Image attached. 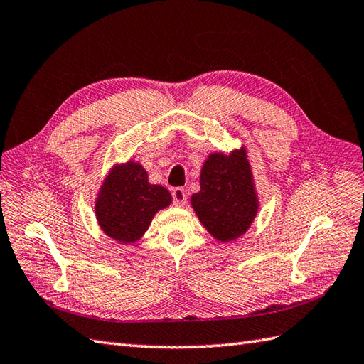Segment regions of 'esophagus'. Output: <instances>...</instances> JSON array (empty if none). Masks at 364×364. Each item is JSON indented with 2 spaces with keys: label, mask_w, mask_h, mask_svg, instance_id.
I'll use <instances>...</instances> for the list:
<instances>
[{
  "label": "esophagus",
  "mask_w": 364,
  "mask_h": 364,
  "mask_svg": "<svg viewBox=\"0 0 364 364\" xmlns=\"http://www.w3.org/2000/svg\"><path fill=\"white\" fill-rule=\"evenodd\" d=\"M173 203L177 207H182L185 205V202H187V191H185L183 188L177 187L173 190Z\"/></svg>",
  "instance_id": "1"
}]
</instances>
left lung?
Here are the masks:
<instances>
[{
	"label": "left lung",
	"instance_id": "left-lung-1",
	"mask_svg": "<svg viewBox=\"0 0 364 364\" xmlns=\"http://www.w3.org/2000/svg\"><path fill=\"white\" fill-rule=\"evenodd\" d=\"M191 205L202 225L218 241L228 242L247 232L258 211L245 149L230 156L211 154L200 173V191Z\"/></svg>",
	"mask_w": 364,
	"mask_h": 364
}]
</instances>
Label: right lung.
<instances>
[{
  "instance_id": "right-lung-1",
  "label": "right lung",
  "mask_w": 364,
  "mask_h": 364,
  "mask_svg": "<svg viewBox=\"0 0 364 364\" xmlns=\"http://www.w3.org/2000/svg\"><path fill=\"white\" fill-rule=\"evenodd\" d=\"M171 203V194L148 182L141 165L128 162L115 166L106 177L95 203L97 220L103 232L119 242H136L156 213Z\"/></svg>"
}]
</instances>
